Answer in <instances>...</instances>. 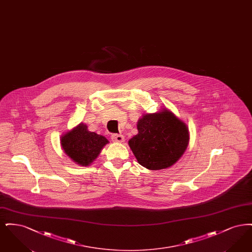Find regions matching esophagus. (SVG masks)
I'll use <instances>...</instances> for the list:
<instances>
[{
	"instance_id": "esophagus-1",
	"label": "esophagus",
	"mask_w": 252,
	"mask_h": 252,
	"mask_svg": "<svg viewBox=\"0 0 252 252\" xmlns=\"http://www.w3.org/2000/svg\"><path fill=\"white\" fill-rule=\"evenodd\" d=\"M111 140L114 143H124L125 142V137L122 134H112L111 135Z\"/></svg>"
}]
</instances>
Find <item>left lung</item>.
Segmentation results:
<instances>
[{
    "label": "left lung",
    "instance_id": "1",
    "mask_svg": "<svg viewBox=\"0 0 252 252\" xmlns=\"http://www.w3.org/2000/svg\"><path fill=\"white\" fill-rule=\"evenodd\" d=\"M138 134L128 141L138 162L149 170H160L175 164L189 143L185 123L164 108L146 113L138 121Z\"/></svg>",
    "mask_w": 252,
    "mask_h": 252
}]
</instances>
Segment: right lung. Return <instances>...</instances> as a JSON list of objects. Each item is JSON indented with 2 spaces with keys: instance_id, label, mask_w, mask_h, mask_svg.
<instances>
[{
  "instance_id": "1",
  "label": "right lung",
  "mask_w": 252,
  "mask_h": 252,
  "mask_svg": "<svg viewBox=\"0 0 252 252\" xmlns=\"http://www.w3.org/2000/svg\"><path fill=\"white\" fill-rule=\"evenodd\" d=\"M60 141L66 155L81 166H89L94 162L103 147L108 144L104 136L89 131L83 123L65 133Z\"/></svg>"
}]
</instances>
